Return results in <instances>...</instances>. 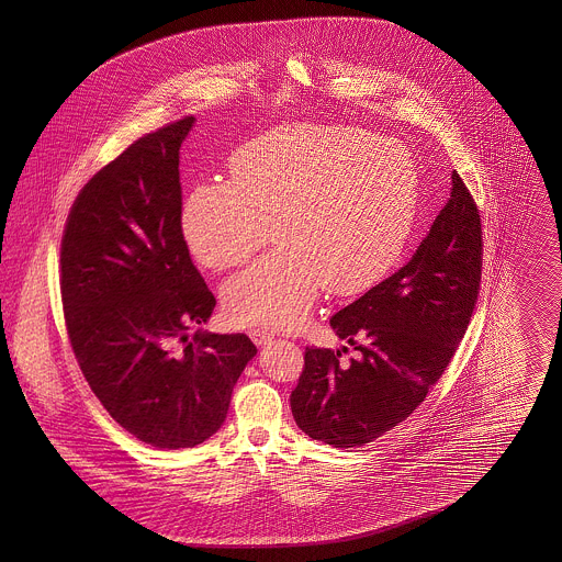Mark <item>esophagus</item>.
<instances>
[{
    "label": "esophagus",
    "mask_w": 562,
    "mask_h": 562,
    "mask_svg": "<svg viewBox=\"0 0 562 562\" xmlns=\"http://www.w3.org/2000/svg\"><path fill=\"white\" fill-rule=\"evenodd\" d=\"M248 337L252 339V344H255L257 348L268 346L269 341L273 339V337L269 335L268 330H261V328H250V330H248Z\"/></svg>",
    "instance_id": "34e87169"
}]
</instances>
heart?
Instances as JSON below:
<instances>
[{"instance_id":"heart-1","label":"heart","mask_w":562,"mask_h":562,"mask_svg":"<svg viewBox=\"0 0 562 562\" xmlns=\"http://www.w3.org/2000/svg\"><path fill=\"white\" fill-rule=\"evenodd\" d=\"M229 179L198 183L181 206V234L209 269L236 268L271 236L278 248L232 276L229 321L293 328L322 284L369 289L401 259L419 211V172L396 138L296 124L246 143Z\"/></svg>"}]
</instances>
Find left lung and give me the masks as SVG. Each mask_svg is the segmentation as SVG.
Returning <instances> with one entry per match:
<instances>
[{
    "mask_svg": "<svg viewBox=\"0 0 562 562\" xmlns=\"http://www.w3.org/2000/svg\"><path fill=\"white\" fill-rule=\"evenodd\" d=\"M451 198L396 273L330 318L360 356L305 349L291 394L294 422L335 449L373 442L396 428L447 371L481 289V214L453 170Z\"/></svg>",
    "mask_w": 562,
    "mask_h": 562,
    "instance_id": "8db88e82",
    "label": "left lung"
}]
</instances>
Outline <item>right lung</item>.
Here are the masks:
<instances>
[{
	"label": "right lung",
	"mask_w": 562,
	"mask_h": 562,
	"mask_svg": "<svg viewBox=\"0 0 562 562\" xmlns=\"http://www.w3.org/2000/svg\"><path fill=\"white\" fill-rule=\"evenodd\" d=\"M183 117L147 134L80 191L60 244V293L81 373L109 415L156 449H189L223 426L255 358L241 335L189 328L213 293L181 234Z\"/></svg>",
	"instance_id": "right-lung-1"
}]
</instances>
